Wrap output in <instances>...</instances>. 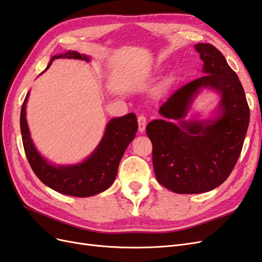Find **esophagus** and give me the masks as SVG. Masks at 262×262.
Wrapping results in <instances>:
<instances>
[{
    "label": "esophagus",
    "mask_w": 262,
    "mask_h": 262,
    "mask_svg": "<svg viewBox=\"0 0 262 262\" xmlns=\"http://www.w3.org/2000/svg\"><path fill=\"white\" fill-rule=\"evenodd\" d=\"M137 121H138V129H139V132L143 133L145 130V128H146L147 118L144 115H139L138 118H137Z\"/></svg>",
    "instance_id": "obj_1"
}]
</instances>
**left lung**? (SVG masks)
Segmentation results:
<instances>
[{
    "label": "left lung",
    "instance_id": "1",
    "mask_svg": "<svg viewBox=\"0 0 262 262\" xmlns=\"http://www.w3.org/2000/svg\"><path fill=\"white\" fill-rule=\"evenodd\" d=\"M205 76L179 88L159 108L163 119L147 125L152 143V164L158 182L179 194H198L217 188L241 156L250 111L244 88L222 52L211 43H198ZM208 86L222 94L221 116L213 122L182 121L192 96Z\"/></svg>",
    "mask_w": 262,
    "mask_h": 262
}]
</instances>
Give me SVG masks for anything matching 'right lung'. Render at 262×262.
Segmentation results:
<instances>
[{
    "mask_svg": "<svg viewBox=\"0 0 262 262\" xmlns=\"http://www.w3.org/2000/svg\"><path fill=\"white\" fill-rule=\"evenodd\" d=\"M59 58L82 59L89 61L86 56H81L77 51H68L52 57L46 69L55 59ZM28 94L20 110V132L27 160L39 180L52 190L77 198L92 196L108 189L115 180L119 161L127 146L135 138L138 129L136 115L129 113L123 117L111 119L99 147L84 162L76 166L56 168L37 152L29 136L25 117Z\"/></svg>",
    "mask_w": 262,
    "mask_h": 262,
    "instance_id": "1",
    "label": "right lung"
}]
</instances>
